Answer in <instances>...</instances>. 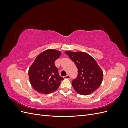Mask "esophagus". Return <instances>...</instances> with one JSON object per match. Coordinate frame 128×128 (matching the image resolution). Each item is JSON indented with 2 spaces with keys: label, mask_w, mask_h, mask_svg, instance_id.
<instances>
[{
  "label": "esophagus",
  "mask_w": 128,
  "mask_h": 128,
  "mask_svg": "<svg viewBox=\"0 0 128 128\" xmlns=\"http://www.w3.org/2000/svg\"><path fill=\"white\" fill-rule=\"evenodd\" d=\"M64 78H65V79H68V80H70L71 77H70V76H69V75H67V76H64Z\"/></svg>",
  "instance_id": "1"
}]
</instances>
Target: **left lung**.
<instances>
[{"mask_svg":"<svg viewBox=\"0 0 128 128\" xmlns=\"http://www.w3.org/2000/svg\"><path fill=\"white\" fill-rule=\"evenodd\" d=\"M78 69V76L72 82L74 90L80 94L90 95L101 86L103 72L96 61L88 54L83 52L66 51Z\"/></svg>","mask_w":128,"mask_h":128,"instance_id":"obj_1","label":"left lung"}]
</instances>
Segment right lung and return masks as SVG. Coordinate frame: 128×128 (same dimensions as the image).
I'll use <instances>...</instances> for the list:
<instances>
[{
	"label": "right lung",
	"instance_id": "add662e5",
	"mask_svg": "<svg viewBox=\"0 0 128 128\" xmlns=\"http://www.w3.org/2000/svg\"><path fill=\"white\" fill-rule=\"evenodd\" d=\"M61 52L48 49L38 55L29 69V77L34 90L40 94H48L58 90L64 78L59 75L54 62Z\"/></svg>",
	"mask_w": 128,
	"mask_h": 128
}]
</instances>
